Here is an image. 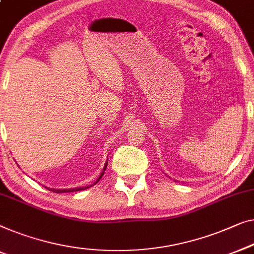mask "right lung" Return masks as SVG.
Returning a JSON list of instances; mask_svg holds the SVG:
<instances>
[{"instance_id": "1", "label": "right lung", "mask_w": 254, "mask_h": 254, "mask_svg": "<svg viewBox=\"0 0 254 254\" xmlns=\"http://www.w3.org/2000/svg\"><path fill=\"white\" fill-rule=\"evenodd\" d=\"M106 166H108V161H106V164L104 165V168H103V172L101 173V175H100V178L97 179V181L95 182V183H97L98 181H100V180L102 179V176H103V174H104V172H105V170H106ZM94 183V185H95ZM93 185V186H94ZM91 186H88V187H81V188H73V189H50V188H47V189H49L50 191H53V192H56V193H62V192H73V191H80V190H84V189H88V188H90Z\"/></svg>"}]
</instances>
